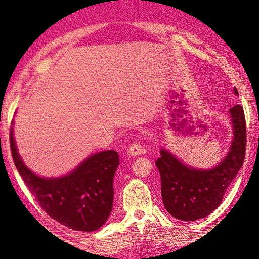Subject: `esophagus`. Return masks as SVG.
Masks as SVG:
<instances>
[{
  "label": "esophagus",
  "mask_w": 259,
  "mask_h": 259,
  "mask_svg": "<svg viewBox=\"0 0 259 259\" xmlns=\"http://www.w3.org/2000/svg\"><path fill=\"white\" fill-rule=\"evenodd\" d=\"M145 152V149L140 146L138 142H133L128 148V155L131 157H137L140 156Z\"/></svg>",
  "instance_id": "34e87169"
}]
</instances>
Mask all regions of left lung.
<instances>
[{
	"instance_id": "1",
	"label": "left lung",
	"mask_w": 259,
	"mask_h": 259,
	"mask_svg": "<svg viewBox=\"0 0 259 259\" xmlns=\"http://www.w3.org/2000/svg\"><path fill=\"white\" fill-rule=\"evenodd\" d=\"M234 93L238 91L234 88ZM234 139L229 152L216 167L200 170L186 166L167 150H160L156 166L160 172L164 208L175 218L194 222L211 213L221 205L225 192L244 163L246 121L240 104L229 110Z\"/></svg>"
}]
</instances>
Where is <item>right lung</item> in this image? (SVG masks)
Segmentation results:
<instances>
[{"instance_id":"1","label":"right lung","mask_w":259,"mask_h":259,"mask_svg":"<svg viewBox=\"0 0 259 259\" xmlns=\"http://www.w3.org/2000/svg\"><path fill=\"white\" fill-rule=\"evenodd\" d=\"M10 146L15 167L27 188L54 221L87 233L95 232L108 221L113 203V177L119 166L117 151L95 153L62 177L42 178L22 161L13 126L10 129Z\"/></svg>"}]
</instances>
